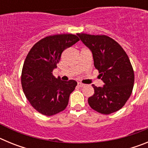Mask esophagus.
I'll return each instance as SVG.
<instances>
[{
	"mask_svg": "<svg viewBox=\"0 0 148 148\" xmlns=\"http://www.w3.org/2000/svg\"><path fill=\"white\" fill-rule=\"evenodd\" d=\"M78 86L79 87H83L84 86V84H82V83H78Z\"/></svg>",
	"mask_w": 148,
	"mask_h": 148,
	"instance_id": "1",
	"label": "esophagus"
}]
</instances>
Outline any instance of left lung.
I'll use <instances>...</instances> for the list:
<instances>
[{"label": "left lung", "instance_id": "8db88e82", "mask_svg": "<svg viewBox=\"0 0 148 148\" xmlns=\"http://www.w3.org/2000/svg\"><path fill=\"white\" fill-rule=\"evenodd\" d=\"M81 40L92 51L94 66L104 84H92L94 94L88 99L90 108L108 115L119 110L132 93L134 71L130 59L119 43L104 35L77 33Z\"/></svg>", "mask_w": 148, "mask_h": 148}]
</instances>
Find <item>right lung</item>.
<instances>
[{"mask_svg": "<svg viewBox=\"0 0 148 148\" xmlns=\"http://www.w3.org/2000/svg\"><path fill=\"white\" fill-rule=\"evenodd\" d=\"M80 39L73 34L49 35L31 48L23 63L21 85L32 108L45 116L63 111L77 82L56 78L53 71L57 67L62 53Z\"/></svg>", "mask_w": 148, "mask_h": 148, "instance_id": "obj_1", "label": "right lung"}]
</instances>
